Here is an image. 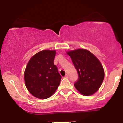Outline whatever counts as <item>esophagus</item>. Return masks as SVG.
<instances>
[{"label": "esophagus", "mask_w": 123, "mask_h": 123, "mask_svg": "<svg viewBox=\"0 0 123 123\" xmlns=\"http://www.w3.org/2000/svg\"><path fill=\"white\" fill-rule=\"evenodd\" d=\"M65 78H68V74H66L65 76Z\"/></svg>", "instance_id": "34e87169"}]
</instances>
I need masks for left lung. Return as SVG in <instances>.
<instances>
[{"mask_svg":"<svg viewBox=\"0 0 123 123\" xmlns=\"http://www.w3.org/2000/svg\"><path fill=\"white\" fill-rule=\"evenodd\" d=\"M78 73L75 88L86 96L94 94L99 90L104 79L103 66L97 57L85 49H77L67 52Z\"/></svg>","mask_w":123,"mask_h":123,"instance_id":"left-lung-1","label":"left lung"}]
</instances>
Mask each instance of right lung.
I'll return each mask as SVG.
<instances>
[{"instance_id": "add662e5", "label": "right lung", "mask_w": 123, "mask_h": 123, "mask_svg": "<svg viewBox=\"0 0 123 123\" xmlns=\"http://www.w3.org/2000/svg\"><path fill=\"white\" fill-rule=\"evenodd\" d=\"M55 54V50L41 51L31 58L26 66L25 86L36 98H49L60 85L61 76L54 63Z\"/></svg>"}]
</instances>
